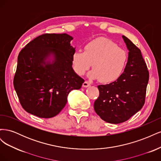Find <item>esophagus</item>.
Here are the masks:
<instances>
[{
	"label": "esophagus",
	"instance_id": "34e87169",
	"mask_svg": "<svg viewBox=\"0 0 161 161\" xmlns=\"http://www.w3.org/2000/svg\"><path fill=\"white\" fill-rule=\"evenodd\" d=\"M91 85V84L89 83V82H87V81H85L84 82H83V84H82V86L83 87H88V86H89Z\"/></svg>",
	"mask_w": 161,
	"mask_h": 161
}]
</instances>
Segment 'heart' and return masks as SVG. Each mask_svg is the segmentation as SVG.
I'll return each mask as SVG.
<instances>
[{"mask_svg":"<svg viewBox=\"0 0 161 161\" xmlns=\"http://www.w3.org/2000/svg\"><path fill=\"white\" fill-rule=\"evenodd\" d=\"M128 60V54L115 43L106 38H97L84 46V51L76 50L72 55L73 69L82 76L92 64L89 73L91 79L108 84L118 79Z\"/></svg>","mask_w":161,"mask_h":161,"instance_id":"obj_1","label":"heart"}]
</instances>
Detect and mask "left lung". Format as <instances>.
<instances>
[{"label": "left lung", "mask_w": 161, "mask_h": 161, "mask_svg": "<svg viewBox=\"0 0 161 161\" xmlns=\"http://www.w3.org/2000/svg\"><path fill=\"white\" fill-rule=\"evenodd\" d=\"M122 38L129 51L124 71L115 81L97 86L99 96L94 103L97 114L114 124L127 121L142 108L149 80L140 50L128 37Z\"/></svg>", "instance_id": "obj_1"}]
</instances>
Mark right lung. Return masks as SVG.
Segmentation results:
<instances>
[{
  "instance_id": "obj_1",
  "label": "right lung",
  "mask_w": 161,
  "mask_h": 161,
  "mask_svg": "<svg viewBox=\"0 0 161 161\" xmlns=\"http://www.w3.org/2000/svg\"><path fill=\"white\" fill-rule=\"evenodd\" d=\"M72 40L66 33L43 34L19 52L13 85L28 113L53 118L64 108L69 92L81 88L85 80L72 66Z\"/></svg>"
}]
</instances>
